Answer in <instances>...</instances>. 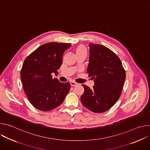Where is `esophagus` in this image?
<instances>
[{"label": "esophagus", "mask_w": 150, "mask_h": 150, "mask_svg": "<svg viewBox=\"0 0 150 150\" xmlns=\"http://www.w3.org/2000/svg\"><path fill=\"white\" fill-rule=\"evenodd\" d=\"M70 84H71V86H76V85H78V83L72 81H70Z\"/></svg>", "instance_id": "1"}]
</instances>
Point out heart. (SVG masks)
I'll use <instances>...</instances> for the list:
<instances>
[{
  "label": "heart",
  "mask_w": 150,
  "mask_h": 150,
  "mask_svg": "<svg viewBox=\"0 0 150 150\" xmlns=\"http://www.w3.org/2000/svg\"><path fill=\"white\" fill-rule=\"evenodd\" d=\"M82 53H87L86 47H85V46L82 45L78 46L75 48V53H76V54Z\"/></svg>",
  "instance_id": "heart-1"
}]
</instances>
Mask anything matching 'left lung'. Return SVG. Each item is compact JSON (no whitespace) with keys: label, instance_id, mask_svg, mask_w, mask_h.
<instances>
[{"label":"left lung","instance_id":"8db88e82","mask_svg":"<svg viewBox=\"0 0 150 150\" xmlns=\"http://www.w3.org/2000/svg\"><path fill=\"white\" fill-rule=\"evenodd\" d=\"M87 72L94 79L90 89L82 85V104L94 113L109 110L120 97L126 78L125 71L118 56L103 45L90 43Z\"/></svg>","mask_w":150,"mask_h":150}]
</instances>
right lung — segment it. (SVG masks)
Wrapping results in <instances>:
<instances>
[{
	"label": "right lung",
	"instance_id": "1",
	"mask_svg": "<svg viewBox=\"0 0 150 150\" xmlns=\"http://www.w3.org/2000/svg\"><path fill=\"white\" fill-rule=\"evenodd\" d=\"M71 46L69 43L50 42L40 46L25 59L21 80L29 101L36 109L50 111L65 100L70 83L60 82L52 74L58 75L63 53Z\"/></svg>",
	"mask_w": 150,
	"mask_h": 150
}]
</instances>
